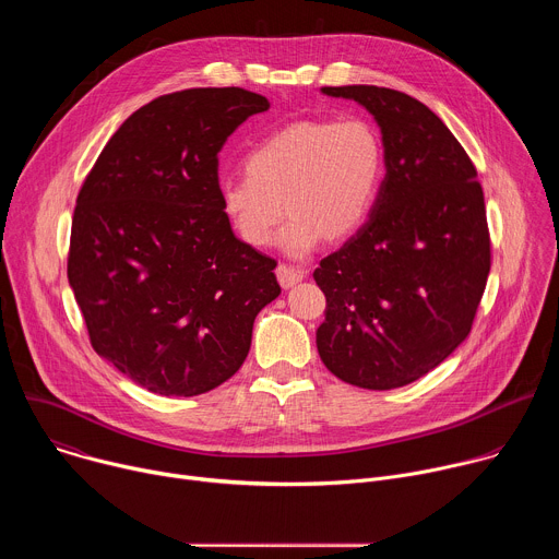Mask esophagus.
Returning a JSON list of instances; mask_svg holds the SVG:
<instances>
[{"instance_id": "esophagus-1", "label": "esophagus", "mask_w": 559, "mask_h": 559, "mask_svg": "<svg viewBox=\"0 0 559 559\" xmlns=\"http://www.w3.org/2000/svg\"><path fill=\"white\" fill-rule=\"evenodd\" d=\"M276 276H278V283H281L285 289H289V287L298 285V283L305 278V272L298 270V267H292V265L281 263V265L276 267Z\"/></svg>"}]
</instances>
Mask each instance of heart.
<instances>
[{"mask_svg":"<svg viewBox=\"0 0 559 559\" xmlns=\"http://www.w3.org/2000/svg\"><path fill=\"white\" fill-rule=\"evenodd\" d=\"M246 173L223 179L221 210L250 248L307 257L328 236L341 241L369 218L382 183L384 152L376 128L360 117L292 121L246 154Z\"/></svg>","mask_w":559,"mask_h":559,"instance_id":"heart-1","label":"heart"}]
</instances>
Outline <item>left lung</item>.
Returning <instances> with one entry per match:
<instances>
[{
  "label": "left lung",
  "mask_w": 559,
  "mask_h": 559,
  "mask_svg": "<svg viewBox=\"0 0 559 559\" xmlns=\"http://www.w3.org/2000/svg\"><path fill=\"white\" fill-rule=\"evenodd\" d=\"M378 121L386 175L369 221L313 272L328 298L318 354L362 389L405 386L471 332L491 270L485 192L451 130L418 99L325 86Z\"/></svg>",
  "instance_id": "obj_1"
}]
</instances>
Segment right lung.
<instances>
[{
    "instance_id": "right-lung-1",
    "label": "right lung",
    "mask_w": 559,
    "mask_h": 559,
    "mask_svg": "<svg viewBox=\"0 0 559 559\" xmlns=\"http://www.w3.org/2000/svg\"><path fill=\"white\" fill-rule=\"evenodd\" d=\"M270 102L190 88L130 115L76 197L68 281L93 349L143 389L199 395L241 369L276 261L238 241L218 199V152Z\"/></svg>"
}]
</instances>
